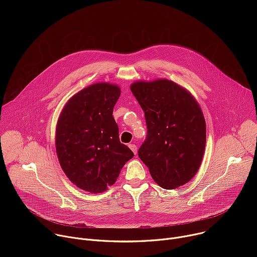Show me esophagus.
<instances>
[{"mask_svg":"<svg viewBox=\"0 0 257 257\" xmlns=\"http://www.w3.org/2000/svg\"><path fill=\"white\" fill-rule=\"evenodd\" d=\"M128 146L130 148V150L134 153V155H136V154H137V148H136V145H135V144H129Z\"/></svg>","mask_w":257,"mask_h":257,"instance_id":"esophagus-1","label":"esophagus"}]
</instances>
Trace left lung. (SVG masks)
I'll list each match as a JSON object with an SVG mask.
<instances>
[{"label":"left lung","instance_id":"obj_1","mask_svg":"<svg viewBox=\"0 0 257 257\" xmlns=\"http://www.w3.org/2000/svg\"><path fill=\"white\" fill-rule=\"evenodd\" d=\"M130 88L148 127L138 157L162 188L186 184L201 165L206 142L198 102L188 90L168 79L138 81Z\"/></svg>","mask_w":257,"mask_h":257}]
</instances>
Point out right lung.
I'll use <instances>...</instances> for the list:
<instances>
[{"mask_svg": "<svg viewBox=\"0 0 257 257\" xmlns=\"http://www.w3.org/2000/svg\"><path fill=\"white\" fill-rule=\"evenodd\" d=\"M120 94V87L115 84H92L73 95L59 117L57 156L66 176L82 190L103 192L134 157L120 142L113 117Z\"/></svg>", "mask_w": 257, "mask_h": 257, "instance_id": "1", "label": "right lung"}]
</instances>
